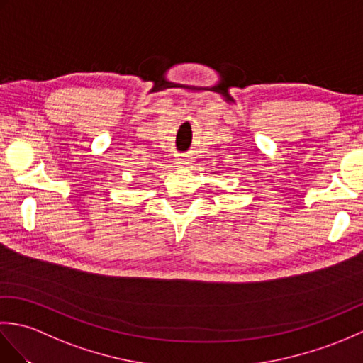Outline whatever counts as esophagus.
<instances>
[{"instance_id":"esophagus-1","label":"esophagus","mask_w":363,"mask_h":363,"mask_svg":"<svg viewBox=\"0 0 363 363\" xmlns=\"http://www.w3.org/2000/svg\"><path fill=\"white\" fill-rule=\"evenodd\" d=\"M184 162H186V160H184V159H176V164H179V165H182Z\"/></svg>"}]
</instances>
